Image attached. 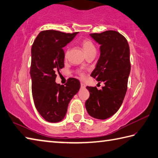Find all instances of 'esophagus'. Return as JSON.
<instances>
[{"mask_svg": "<svg viewBox=\"0 0 158 158\" xmlns=\"http://www.w3.org/2000/svg\"><path fill=\"white\" fill-rule=\"evenodd\" d=\"M85 85L84 84V83H81V88H85Z\"/></svg>", "mask_w": 158, "mask_h": 158, "instance_id": "obj_1", "label": "esophagus"}]
</instances>
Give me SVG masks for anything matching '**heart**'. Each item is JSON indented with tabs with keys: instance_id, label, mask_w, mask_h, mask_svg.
Masks as SVG:
<instances>
[{
	"instance_id": "1",
	"label": "heart",
	"mask_w": 158,
	"mask_h": 158,
	"mask_svg": "<svg viewBox=\"0 0 158 158\" xmlns=\"http://www.w3.org/2000/svg\"><path fill=\"white\" fill-rule=\"evenodd\" d=\"M83 50L84 51L85 55H87L92 52H96V48L92 41L89 40H84L81 43ZM81 77H83V73L80 74Z\"/></svg>"
}]
</instances>
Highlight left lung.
<instances>
[{
    "label": "left lung",
    "mask_w": 158,
    "mask_h": 158,
    "mask_svg": "<svg viewBox=\"0 0 158 158\" xmlns=\"http://www.w3.org/2000/svg\"><path fill=\"white\" fill-rule=\"evenodd\" d=\"M89 36L100 44V57L91 76L105 86L101 89L86 87L89 97L85 108L89 116L105 120L117 112L124 100L131 70L130 51L126 38L116 31Z\"/></svg>",
    "instance_id": "left-lung-1"
}]
</instances>
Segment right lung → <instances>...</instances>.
Here are the masks:
<instances>
[{
  "mask_svg": "<svg viewBox=\"0 0 158 158\" xmlns=\"http://www.w3.org/2000/svg\"><path fill=\"white\" fill-rule=\"evenodd\" d=\"M77 34L43 31L32 45L30 75L33 101L39 114L48 122L57 123L64 118L70 100L81 86L75 78L69 79L65 86L55 82V72L64 66L63 47Z\"/></svg>",
  "mask_w": 158,
  "mask_h": 158,
  "instance_id": "right-lung-1",
  "label": "right lung"
}]
</instances>
